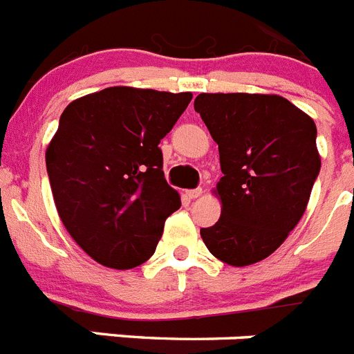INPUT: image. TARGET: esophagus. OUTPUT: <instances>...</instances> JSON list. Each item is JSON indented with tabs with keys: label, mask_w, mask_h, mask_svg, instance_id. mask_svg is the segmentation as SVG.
I'll return each instance as SVG.
<instances>
[{
	"label": "esophagus",
	"mask_w": 354,
	"mask_h": 354,
	"mask_svg": "<svg viewBox=\"0 0 354 354\" xmlns=\"http://www.w3.org/2000/svg\"><path fill=\"white\" fill-rule=\"evenodd\" d=\"M186 195L189 196V198H198V196L202 195V187H196V189H187Z\"/></svg>",
	"instance_id": "obj_1"
}]
</instances>
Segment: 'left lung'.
<instances>
[{
    "label": "left lung",
    "instance_id": "8db88e82",
    "mask_svg": "<svg viewBox=\"0 0 354 354\" xmlns=\"http://www.w3.org/2000/svg\"><path fill=\"white\" fill-rule=\"evenodd\" d=\"M195 111L223 171L220 220L200 236L225 264L264 261L301 220L321 170L314 120L274 93H200Z\"/></svg>",
    "mask_w": 354,
    "mask_h": 354
}]
</instances>
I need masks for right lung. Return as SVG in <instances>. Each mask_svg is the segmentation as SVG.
I'll return each mask as SVG.
<instances>
[{
    "label": "right lung",
    "instance_id": "obj_1",
    "mask_svg": "<svg viewBox=\"0 0 354 354\" xmlns=\"http://www.w3.org/2000/svg\"><path fill=\"white\" fill-rule=\"evenodd\" d=\"M192 99L109 86L64 109L46 150L53 198L72 239L99 264L131 270L154 255L180 207L158 145Z\"/></svg>",
    "mask_w": 354,
    "mask_h": 354
}]
</instances>
